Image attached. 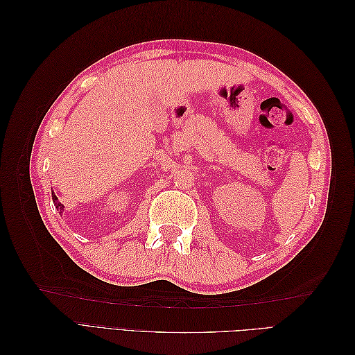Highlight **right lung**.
<instances>
[{
    "mask_svg": "<svg viewBox=\"0 0 355 355\" xmlns=\"http://www.w3.org/2000/svg\"><path fill=\"white\" fill-rule=\"evenodd\" d=\"M51 198H53V202H55V206H56V209L58 210H60L59 213H62V210H63V206H62V204L58 201V197H56V194H55V192H51Z\"/></svg>",
    "mask_w": 355,
    "mask_h": 355,
    "instance_id": "obj_1",
    "label": "right lung"
}]
</instances>
